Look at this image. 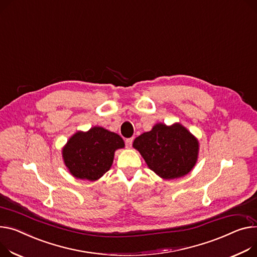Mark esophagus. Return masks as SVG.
<instances>
[{"mask_svg":"<svg viewBox=\"0 0 257 257\" xmlns=\"http://www.w3.org/2000/svg\"><path fill=\"white\" fill-rule=\"evenodd\" d=\"M132 143H133V139H127L125 141V144H126L127 148H131L132 147Z\"/></svg>","mask_w":257,"mask_h":257,"instance_id":"obj_1","label":"esophagus"}]
</instances>
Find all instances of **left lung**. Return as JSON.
I'll list each match as a JSON object with an SVG mask.
<instances>
[{
    "instance_id": "left-lung-1",
    "label": "left lung",
    "mask_w": 257,
    "mask_h": 257,
    "mask_svg": "<svg viewBox=\"0 0 257 257\" xmlns=\"http://www.w3.org/2000/svg\"><path fill=\"white\" fill-rule=\"evenodd\" d=\"M154 173L165 180L186 176L194 167L198 156V141L184 126L159 123L133 142Z\"/></svg>"
}]
</instances>
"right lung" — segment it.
Here are the masks:
<instances>
[{"instance_id": "obj_1", "label": "right lung", "mask_w": 257, "mask_h": 257, "mask_svg": "<svg viewBox=\"0 0 257 257\" xmlns=\"http://www.w3.org/2000/svg\"><path fill=\"white\" fill-rule=\"evenodd\" d=\"M124 147L121 136L96 126L72 135L62 153L65 165L73 177L96 181L109 170L115 150Z\"/></svg>"}]
</instances>
